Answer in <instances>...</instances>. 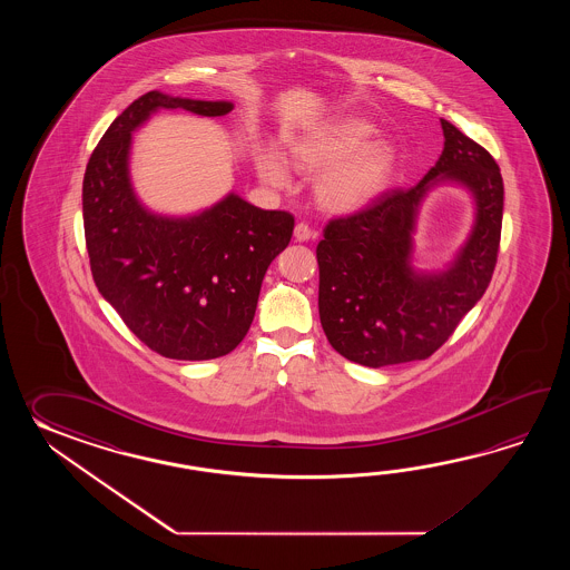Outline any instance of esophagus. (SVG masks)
<instances>
[{
	"label": "esophagus",
	"instance_id": "esophagus-1",
	"mask_svg": "<svg viewBox=\"0 0 570 570\" xmlns=\"http://www.w3.org/2000/svg\"><path fill=\"white\" fill-rule=\"evenodd\" d=\"M315 238V232L307 226V224H297L295 226V240H299V243H307V240H312Z\"/></svg>",
	"mask_w": 570,
	"mask_h": 570
}]
</instances>
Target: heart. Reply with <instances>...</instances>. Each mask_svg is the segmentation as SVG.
Wrapping results in <instances>:
<instances>
[{"label":"heart","instance_id":"1","mask_svg":"<svg viewBox=\"0 0 570 570\" xmlns=\"http://www.w3.org/2000/svg\"><path fill=\"white\" fill-rule=\"evenodd\" d=\"M375 126L361 118H342L289 145L297 169L320 175L315 194L330 212H358L387 191L397 170V150L387 140H371ZM261 175L273 185H285L287 173L279 158L258 160Z\"/></svg>","mask_w":570,"mask_h":570}]
</instances>
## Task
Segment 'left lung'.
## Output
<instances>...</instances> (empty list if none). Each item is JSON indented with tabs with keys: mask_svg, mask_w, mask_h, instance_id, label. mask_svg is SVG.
<instances>
[{
	"mask_svg": "<svg viewBox=\"0 0 570 570\" xmlns=\"http://www.w3.org/2000/svg\"><path fill=\"white\" fill-rule=\"evenodd\" d=\"M440 121L444 150L424 179L410 189H389L352 216L330 219L315 248L320 322L332 348L352 363L379 368L432 356L493 277L503 219L501 173L483 146ZM444 180L474 195V230L446 272L420 274L411 267L416 209Z\"/></svg>",
	"mask_w": 570,
	"mask_h": 570,
	"instance_id": "obj_1",
	"label": "left lung"
}]
</instances>
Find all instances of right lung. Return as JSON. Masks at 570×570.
Here are the masks:
<instances>
[{
  "instance_id": "right-lung-1",
  "label": "right lung",
  "mask_w": 570,
  "mask_h": 570,
  "mask_svg": "<svg viewBox=\"0 0 570 570\" xmlns=\"http://www.w3.org/2000/svg\"><path fill=\"white\" fill-rule=\"evenodd\" d=\"M177 108L216 118L234 104L148 91L111 121L83 177L87 253L97 289L136 338L167 358L209 361L243 342L295 219L236 194L187 218L148 212L130 183L132 132Z\"/></svg>"
}]
</instances>
